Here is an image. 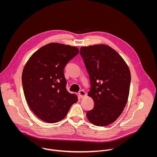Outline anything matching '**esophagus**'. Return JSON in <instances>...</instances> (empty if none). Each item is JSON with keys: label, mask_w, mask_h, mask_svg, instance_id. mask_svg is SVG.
Instances as JSON below:
<instances>
[{"label": "esophagus", "mask_w": 157, "mask_h": 157, "mask_svg": "<svg viewBox=\"0 0 157 157\" xmlns=\"http://www.w3.org/2000/svg\"><path fill=\"white\" fill-rule=\"evenodd\" d=\"M78 94H79V97H80L81 98H84L86 96V92H85L84 91H83V90L80 91L79 93H78Z\"/></svg>", "instance_id": "1"}]
</instances>
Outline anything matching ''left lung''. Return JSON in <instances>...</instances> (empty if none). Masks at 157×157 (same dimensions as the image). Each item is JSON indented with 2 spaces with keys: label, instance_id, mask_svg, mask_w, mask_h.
Segmentation results:
<instances>
[{
  "label": "left lung",
  "instance_id": "8db88e82",
  "mask_svg": "<svg viewBox=\"0 0 157 157\" xmlns=\"http://www.w3.org/2000/svg\"><path fill=\"white\" fill-rule=\"evenodd\" d=\"M80 54L89 76L87 93L94 102L86 116L91 124L106 126L116 121L125 107L131 80L128 66L122 56L105 44L82 47Z\"/></svg>",
  "mask_w": 157,
  "mask_h": 157
}]
</instances>
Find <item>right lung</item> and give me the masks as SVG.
<instances>
[{
	"mask_svg": "<svg viewBox=\"0 0 157 157\" xmlns=\"http://www.w3.org/2000/svg\"><path fill=\"white\" fill-rule=\"evenodd\" d=\"M78 53L77 47L50 43L36 51L26 63L21 76L24 95L30 109L41 120L60 121L78 101L75 94L66 90L64 68Z\"/></svg>",
	"mask_w": 157,
	"mask_h": 157,
	"instance_id": "add662e5",
	"label": "right lung"
}]
</instances>
